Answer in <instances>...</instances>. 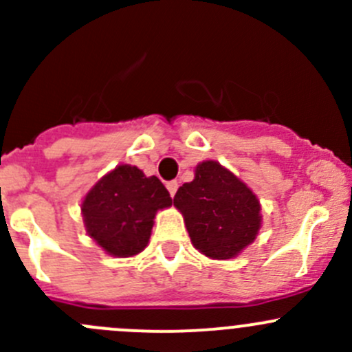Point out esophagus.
Returning a JSON list of instances; mask_svg holds the SVG:
<instances>
[{"instance_id": "34e87169", "label": "esophagus", "mask_w": 352, "mask_h": 352, "mask_svg": "<svg viewBox=\"0 0 352 352\" xmlns=\"http://www.w3.org/2000/svg\"><path fill=\"white\" fill-rule=\"evenodd\" d=\"M166 189H168V192H170V196H175V192H177V189H179V182H177V180H170V182H166Z\"/></svg>"}]
</instances>
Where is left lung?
<instances>
[{
	"label": "left lung",
	"mask_w": 352,
	"mask_h": 352,
	"mask_svg": "<svg viewBox=\"0 0 352 352\" xmlns=\"http://www.w3.org/2000/svg\"><path fill=\"white\" fill-rule=\"evenodd\" d=\"M173 206L182 212L194 247L218 261L236 257L262 225L257 196L214 160L199 163L192 182L177 190Z\"/></svg>",
	"instance_id": "1"
}]
</instances>
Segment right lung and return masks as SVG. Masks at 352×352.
I'll list each match as a JSON object with an SVG mask.
<instances>
[{
  "label": "right lung",
  "instance_id": "add662e5",
  "mask_svg": "<svg viewBox=\"0 0 352 352\" xmlns=\"http://www.w3.org/2000/svg\"><path fill=\"white\" fill-rule=\"evenodd\" d=\"M170 206L172 197L158 177L119 165L85 196L81 214L90 239L109 255L133 257L150 242L156 211Z\"/></svg>",
  "mask_w": 352,
  "mask_h": 352
}]
</instances>
